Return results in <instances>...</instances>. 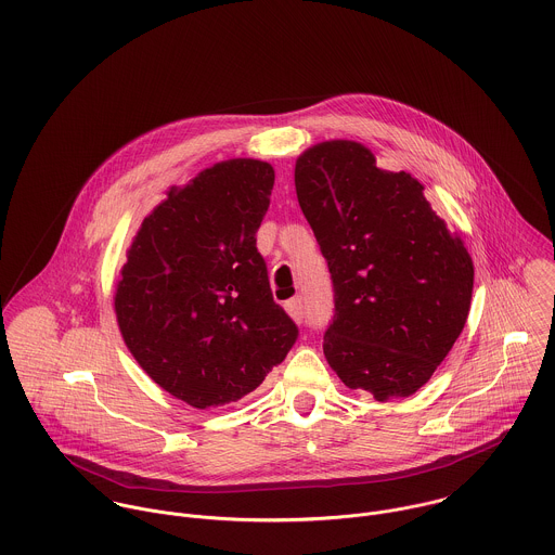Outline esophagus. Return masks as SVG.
<instances>
[{
    "mask_svg": "<svg viewBox=\"0 0 555 555\" xmlns=\"http://www.w3.org/2000/svg\"><path fill=\"white\" fill-rule=\"evenodd\" d=\"M286 312H288V317L293 318L297 324L299 322H304V317H306V312H304V301H301V297H295V299H291V301H286Z\"/></svg>",
    "mask_w": 555,
    "mask_h": 555,
    "instance_id": "34e87169",
    "label": "esophagus"
}]
</instances>
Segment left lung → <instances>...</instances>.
<instances>
[{
    "mask_svg": "<svg viewBox=\"0 0 555 555\" xmlns=\"http://www.w3.org/2000/svg\"><path fill=\"white\" fill-rule=\"evenodd\" d=\"M295 188L335 291L322 344L331 370L378 401L416 393L470 312L475 264L464 241L423 183L378 168L357 141L306 150Z\"/></svg>",
    "mask_w": 555,
    "mask_h": 555,
    "instance_id": "8db88e82",
    "label": "left lung"
}]
</instances>
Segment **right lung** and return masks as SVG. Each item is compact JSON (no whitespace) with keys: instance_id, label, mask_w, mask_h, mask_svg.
<instances>
[{"instance_id":"add662e5","label":"right lung","mask_w":555,"mask_h":555,"mask_svg":"<svg viewBox=\"0 0 555 555\" xmlns=\"http://www.w3.org/2000/svg\"><path fill=\"white\" fill-rule=\"evenodd\" d=\"M273 181L269 162L233 158L172 185L121 267V337L145 374L192 408L251 393L299 335L256 249Z\"/></svg>"}]
</instances>
